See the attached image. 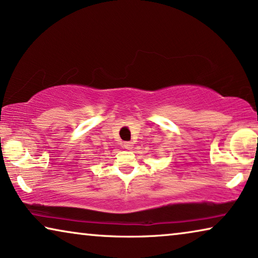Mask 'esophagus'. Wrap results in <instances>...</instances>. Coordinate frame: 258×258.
I'll return each instance as SVG.
<instances>
[{
	"label": "esophagus",
	"instance_id": "1",
	"mask_svg": "<svg viewBox=\"0 0 258 258\" xmlns=\"http://www.w3.org/2000/svg\"><path fill=\"white\" fill-rule=\"evenodd\" d=\"M123 147H124L125 149L130 150L133 148V142H124V143H123Z\"/></svg>",
	"mask_w": 258,
	"mask_h": 258
}]
</instances>
